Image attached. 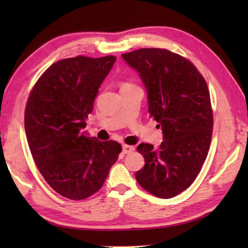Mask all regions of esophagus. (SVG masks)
Instances as JSON below:
<instances>
[{
	"label": "esophagus",
	"mask_w": 248,
	"mask_h": 248,
	"mask_svg": "<svg viewBox=\"0 0 248 248\" xmlns=\"http://www.w3.org/2000/svg\"><path fill=\"white\" fill-rule=\"evenodd\" d=\"M133 151H134V146H132V145L124 144L123 146V153L124 154H130V153H132Z\"/></svg>",
	"instance_id": "esophagus-1"
}]
</instances>
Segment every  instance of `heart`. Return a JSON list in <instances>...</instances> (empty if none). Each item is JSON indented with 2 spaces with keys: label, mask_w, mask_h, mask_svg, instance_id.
<instances>
[{
  "label": "heart",
  "mask_w": 248,
  "mask_h": 248,
  "mask_svg": "<svg viewBox=\"0 0 248 248\" xmlns=\"http://www.w3.org/2000/svg\"><path fill=\"white\" fill-rule=\"evenodd\" d=\"M125 85H132V84H130V83H124L123 84V86H125Z\"/></svg>",
  "instance_id": "heart-1"
}]
</instances>
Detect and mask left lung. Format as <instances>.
I'll list each match as a JSON object with an SVG mask.
<instances>
[{
	"mask_svg": "<svg viewBox=\"0 0 248 248\" xmlns=\"http://www.w3.org/2000/svg\"><path fill=\"white\" fill-rule=\"evenodd\" d=\"M121 57L139 73L164 140L158 149L138 145L145 164L137 182L155 197L171 198L194 183L208 155L213 116L207 83L190 61L170 50L142 48Z\"/></svg>",
	"mask_w": 248,
	"mask_h": 248,
	"instance_id": "left-lung-1",
	"label": "left lung"
}]
</instances>
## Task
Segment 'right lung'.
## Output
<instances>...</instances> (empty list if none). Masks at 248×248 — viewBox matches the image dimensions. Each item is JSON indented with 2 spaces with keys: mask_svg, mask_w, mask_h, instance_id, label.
Wrapping results in <instances>:
<instances>
[{
  "mask_svg": "<svg viewBox=\"0 0 248 248\" xmlns=\"http://www.w3.org/2000/svg\"><path fill=\"white\" fill-rule=\"evenodd\" d=\"M115 56L57 61L33 86L25 109V131L33 161L58 194L82 200L97 192L118 159V142L84 131Z\"/></svg>",
  "mask_w": 248,
  "mask_h": 248,
  "instance_id": "add662e5",
  "label": "right lung"
}]
</instances>
